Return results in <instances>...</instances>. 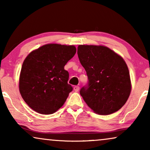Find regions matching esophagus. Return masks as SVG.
Instances as JSON below:
<instances>
[{"mask_svg":"<svg viewBox=\"0 0 150 150\" xmlns=\"http://www.w3.org/2000/svg\"><path fill=\"white\" fill-rule=\"evenodd\" d=\"M79 89H80V88H79V86H74V90L76 92L79 91Z\"/></svg>","mask_w":150,"mask_h":150,"instance_id":"1","label":"esophagus"}]
</instances>
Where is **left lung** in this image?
<instances>
[{"instance_id": "obj_1", "label": "left lung", "mask_w": 150, "mask_h": 150, "mask_svg": "<svg viewBox=\"0 0 150 150\" xmlns=\"http://www.w3.org/2000/svg\"><path fill=\"white\" fill-rule=\"evenodd\" d=\"M78 56L88 76L80 94L96 113L110 115L120 110L131 91L130 74L122 57L103 46L79 45Z\"/></svg>"}]
</instances>
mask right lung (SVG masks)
<instances>
[{"instance_id":"1","label":"right lung","mask_w":150,"mask_h":150,"mask_svg":"<svg viewBox=\"0 0 150 150\" xmlns=\"http://www.w3.org/2000/svg\"><path fill=\"white\" fill-rule=\"evenodd\" d=\"M74 46L49 44L32 51L22 64L19 90L24 102L40 114H52L66 101L73 88L67 83L65 64L74 56Z\"/></svg>"}]
</instances>
